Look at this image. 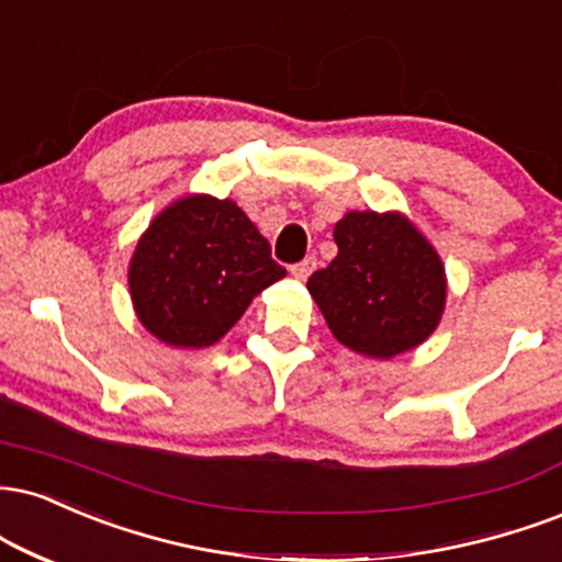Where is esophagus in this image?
I'll return each mask as SVG.
<instances>
[{
	"label": "esophagus",
	"mask_w": 562,
	"mask_h": 562,
	"mask_svg": "<svg viewBox=\"0 0 562 562\" xmlns=\"http://www.w3.org/2000/svg\"><path fill=\"white\" fill-rule=\"evenodd\" d=\"M314 267H316V259L314 256H308V259H303V261H299L295 263V267H290V274L295 277V280H308V274L314 272Z\"/></svg>",
	"instance_id": "1"
}]
</instances>
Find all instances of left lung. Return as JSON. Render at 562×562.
<instances>
[{
    "label": "left lung",
    "instance_id": "obj_1",
    "mask_svg": "<svg viewBox=\"0 0 562 562\" xmlns=\"http://www.w3.org/2000/svg\"><path fill=\"white\" fill-rule=\"evenodd\" d=\"M337 256L308 277L335 340L369 358H395L435 333L448 301L437 248L401 212H348Z\"/></svg>",
    "mask_w": 562,
    "mask_h": 562
}]
</instances>
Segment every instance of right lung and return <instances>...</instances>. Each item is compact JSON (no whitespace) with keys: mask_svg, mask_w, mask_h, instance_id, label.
<instances>
[{"mask_svg":"<svg viewBox=\"0 0 562 562\" xmlns=\"http://www.w3.org/2000/svg\"><path fill=\"white\" fill-rule=\"evenodd\" d=\"M282 277L285 269L246 212L206 193L161 209L127 267L135 316L172 348L214 346Z\"/></svg>","mask_w":562,"mask_h":562,"instance_id":"add662e5","label":"right lung"}]
</instances>
